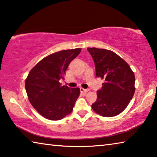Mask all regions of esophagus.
Listing matches in <instances>:
<instances>
[{"label":"esophagus","mask_w":157,"mask_h":157,"mask_svg":"<svg viewBox=\"0 0 157 157\" xmlns=\"http://www.w3.org/2000/svg\"><path fill=\"white\" fill-rule=\"evenodd\" d=\"M89 91V89H84L83 88H80V91L81 93H82V94H86V93H87Z\"/></svg>","instance_id":"34e87169"}]
</instances>
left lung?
I'll list each match as a JSON object with an SVG mask.
<instances>
[{"instance_id":"1","label":"left lung","mask_w":157,"mask_h":157,"mask_svg":"<svg viewBox=\"0 0 157 157\" xmlns=\"http://www.w3.org/2000/svg\"><path fill=\"white\" fill-rule=\"evenodd\" d=\"M94 59L97 78L105 79L98 98L91 107L104 117H113L123 111L135 92V76L125 61L111 50L88 48Z\"/></svg>"}]
</instances>
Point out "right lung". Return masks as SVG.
Instances as JSON below:
<instances>
[{"mask_svg": "<svg viewBox=\"0 0 157 157\" xmlns=\"http://www.w3.org/2000/svg\"><path fill=\"white\" fill-rule=\"evenodd\" d=\"M80 52L75 48L52 53L29 73L25 83L29 101L44 118L61 120L73 111L80 90L62 86L59 80L64 79L69 63Z\"/></svg>", "mask_w": 157, "mask_h": 157, "instance_id": "obj_1", "label": "right lung"}]
</instances>
